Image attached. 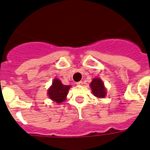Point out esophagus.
I'll return each instance as SVG.
<instances>
[{
    "label": "esophagus",
    "instance_id": "1",
    "mask_svg": "<svg viewBox=\"0 0 150 150\" xmlns=\"http://www.w3.org/2000/svg\"><path fill=\"white\" fill-rule=\"evenodd\" d=\"M76 84L78 86H81V85H83V81H79V82H77L76 83Z\"/></svg>",
    "mask_w": 150,
    "mask_h": 150
}]
</instances>
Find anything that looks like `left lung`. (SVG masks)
I'll return each instance as SVG.
<instances>
[{"label": "left lung", "mask_w": 150, "mask_h": 150, "mask_svg": "<svg viewBox=\"0 0 150 150\" xmlns=\"http://www.w3.org/2000/svg\"><path fill=\"white\" fill-rule=\"evenodd\" d=\"M91 88L93 95L98 98H104L106 95V89L103 81L98 78H95L91 82Z\"/></svg>", "instance_id": "1"}]
</instances>
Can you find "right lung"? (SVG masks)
Returning a JSON list of instances; mask_svg holds the SVG:
<instances>
[{"label":"right lung","instance_id":"right-lung-1","mask_svg":"<svg viewBox=\"0 0 150 150\" xmlns=\"http://www.w3.org/2000/svg\"><path fill=\"white\" fill-rule=\"evenodd\" d=\"M70 87H71L70 85L62 84L59 79H55L53 80L50 88L48 89V97L57 103H62L66 100L68 91L69 90Z\"/></svg>","mask_w":150,"mask_h":150}]
</instances>
